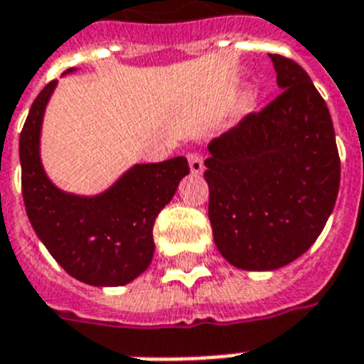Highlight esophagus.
Here are the masks:
<instances>
[{
    "label": "esophagus",
    "instance_id": "obj_1",
    "mask_svg": "<svg viewBox=\"0 0 364 364\" xmlns=\"http://www.w3.org/2000/svg\"><path fill=\"white\" fill-rule=\"evenodd\" d=\"M188 166H191V171H193L194 176H200L202 171H204V160L200 156L198 153H188Z\"/></svg>",
    "mask_w": 364,
    "mask_h": 364
}]
</instances>
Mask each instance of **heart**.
<instances>
[{
    "mask_svg": "<svg viewBox=\"0 0 364 364\" xmlns=\"http://www.w3.org/2000/svg\"><path fill=\"white\" fill-rule=\"evenodd\" d=\"M255 105V90L253 88H245L238 98V111L245 115L251 107Z\"/></svg>",
    "mask_w": 364,
    "mask_h": 364,
    "instance_id": "1",
    "label": "heart"
}]
</instances>
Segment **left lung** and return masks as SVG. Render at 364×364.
Instances as JSON below:
<instances>
[{"mask_svg": "<svg viewBox=\"0 0 364 364\" xmlns=\"http://www.w3.org/2000/svg\"><path fill=\"white\" fill-rule=\"evenodd\" d=\"M283 92L208 145L210 223L236 268L276 270L306 253L333 213L340 156L333 119L310 75L270 54Z\"/></svg>", "mask_w": 364, "mask_h": 364, "instance_id": "left-lung-1", "label": "left lung"}]
</instances>
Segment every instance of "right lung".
Wrapping results in <instances>:
<instances>
[{"instance_id": "add662e5", "label": "right lung", "mask_w": 364, "mask_h": 364, "mask_svg": "<svg viewBox=\"0 0 364 364\" xmlns=\"http://www.w3.org/2000/svg\"><path fill=\"white\" fill-rule=\"evenodd\" d=\"M54 88L56 81H50L39 92L20 132L26 213L43 245L70 276L94 287L126 285L151 264L154 221L188 173V162L176 156L132 166L96 196L64 193L45 173L39 149Z\"/></svg>"}]
</instances>
